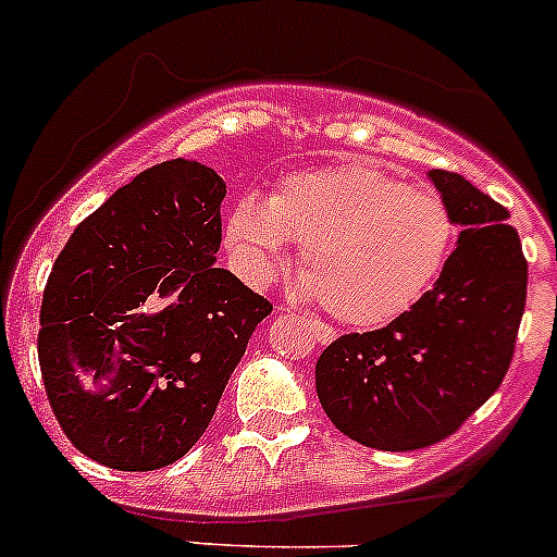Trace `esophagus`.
Listing matches in <instances>:
<instances>
[{
	"instance_id": "obj_1",
	"label": "esophagus",
	"mask_w": 557,
	"mask_h": 557,
	"mask_svg": "<svg viewBox=\"0 0 557 557\" xmlns=\"http://www.w3.org/2000/svg\"><path fill=\"white\" fill-rule=\"evenodd\" d=\"M301 323L307 325V329H310V334H312V339L318 342V345H331V342H334V329H331V325H325V323H318V320H301Z\"/></svg>"
}]
</instances>
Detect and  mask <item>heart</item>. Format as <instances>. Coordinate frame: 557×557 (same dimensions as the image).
Here are the masks:
<instances>
[{"mask_svg":"<svg viewBox=\"0 0 557 557\" xmlns=\"http://www.w3.org/2000/svg\"><path fill=\"white\" fill-rule=\"evenodd\" d=\"M252 280H274L301 245L305 290L336 320L374 329L401 318L440 283L458 223L445 199L372 164L285 177L267 201L245 196L223 226Z\"/></svg>","mask_w":557,"mask_h":557,"instance_id":"obj_1","label":"heart"}]
</instances>
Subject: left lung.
<instances>
[{
  "mask_svg": "<svg viewBox=\"0 0 557 557\" xmlns=\"http://www.w3.org/2000/svg\"><path fill=\"white\" fill-rule=\"evenodd\" d=\"M429 177L463 228L445 274L401 318L331 342L314 367L331 423L374 450L455 434L507 377L525 310L528 261L507 207L455 172Z\"/></svg>",
  "mask_w": 557,
  "mask_h": 557,
  "instance_id": "8db88e82",
  "label": "left lung"
}]
</instances>
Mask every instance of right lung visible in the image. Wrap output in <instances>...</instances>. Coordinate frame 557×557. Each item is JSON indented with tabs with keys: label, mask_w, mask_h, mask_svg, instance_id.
I'll use <instances>...</instances> for the list:
<instances>
[{
	"label": "right lung",
	"mask_w": 557,
	"mask_h": 557,
	"mask_svg": "<svg viewBox=\"0 0 557 557\" xmlns=\"http://www.w3.org/2000/svg\"><path fill=\"white\" fill-rule=\"evenodd\" d=\"M226 183L199 161L139 172L66 239L45 285L37 356L66 440L117 471L183 458L272 312L226 269Z\"/></svg>",
	"instance_id": "obj_1"
}]
</instances>
